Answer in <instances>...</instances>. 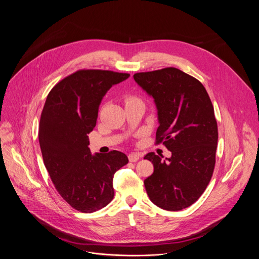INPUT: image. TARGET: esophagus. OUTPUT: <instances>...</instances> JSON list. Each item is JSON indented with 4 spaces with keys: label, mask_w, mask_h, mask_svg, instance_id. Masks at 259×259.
Instances as JSON below:
<instances>
[{
    "label": "esophagus",
    "mask_w": 259,
    "mask_h": 259,
    "mask_svg": "<svg viewBox=\"0 0 259 259\" xmlns=\"http://www.w3.org/2000/svg\"><path fill=\"white\" fill-rule=\"evenodd\" d=\"M139 158H140V156L137 153H131L128 156V159H129L130 162H136L137 160H139Z\"/></svg>",
    "instance_id": "obj_1"
}]
</instances>
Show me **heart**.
I'll use <instances>...</instances> for the list:
<instances>
[{
	"mask_svg": "<svg viewBox=\"0 0 259 259\" xmlns=\"http://www.w3.org/2000/svg\"><path fill=\"white\" fill-rule=\"evenodd\" d=\"M131 100H135L134 98H130V99H128V101H131Z\"/></svg>",
	"mask_w": 259,
	"mask_h": 259,
	"instance_id": "1",
	"label": "heart"
}]
</instances>
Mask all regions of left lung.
Segmentation results:
<instances>
[{"label":"left lung","instance_id":"1","mask_svg":"<svg viewBox=\"0 0 259 259\" xmlns=\"http://www.w3.org/2000/svg\"><path fill=\"white\" fill-rule=\"evenodd\" d=\"M133 79L154 98L157 142L171 152L165 160L154 153L144 157L154 165L144 180L146 193L164 210H182L201 197L213 174L218 132L212 102L201 82L175 67L138 72Z\"/></svg>","mask_w":259,"mask_h":259}]
</instances>
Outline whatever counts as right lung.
<instances>
[{
	"label": "right lung",
	"instance_id": "right-lung-1",
	"mask_svg": "<svg viewBox=\"0 0 259 259\" xmlns=\"http://www.w3.org/2000/svg\"><path fill=\"white\" fill-rule=\"evenodd\" d=\"M129 77L110 70H78L47 96L39 126L44 164L59 195L78 211L91 213L112 201L114 175L128 163L118 151L92 155L87 135L96 126L103 96Z\"/></svg>",
	"mask_w": 259,
	"mask_h": 259
}]
</instances>
